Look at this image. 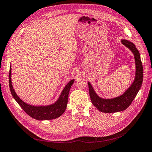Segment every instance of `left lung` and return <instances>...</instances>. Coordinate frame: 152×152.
<instances>
[{
  "instance_id": "1",
  "label": "left lung",
  "mask_w": 152,
  "mask_h": 152,
  "mask_svg": "<svg viewBox=\"0 0 152 152\" xmlns=\"http://www.w3.org/2000/svg\"><path fill=\"white\" fill-rule=\"evenodd\" d=\"M121 42L134 54L136 65L135 78L131 86L125 91L124 94L113 99H102L99 97L94 91L91 83L88 82L91 102L94 106L102 112L114 113L126 110L129 107L134 97H136L143 83V69L139 50H137L135 45L129 40H122Z\"/></svg>"
}]
</instances>
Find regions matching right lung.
I'll use <instances>...</instances> for the list:
<instances>
[{"mask_svg":"<svg viewBox=\"0 0 152 152\" xmlns=\"http://www.w3.org/2000/svg\"><path fill=\"white\" fill-rule=\"evenodd\" d=\"M9 70V88L13 98L21 107L27 113V114L33 118L38 120H47L57 118L60 115L64 114L66 109L67 101H68V95L70 88L74 83V80H72L67 84L64 90L60 95L59 97L56 102L53 104L47 105V106H34V105H29L28 103L23 102L21 99L17 95L15 91L13 88L11 83V70Z\"/></svg>","mask_w":152,"mask_h":152,"instance_id":"right-lung-1","label":"right lung"}]
</instances>
